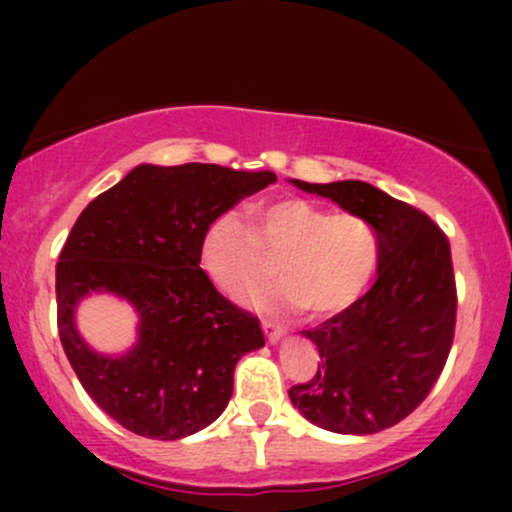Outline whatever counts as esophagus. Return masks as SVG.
Instances as JSON below:
<instances>
[{
  "mask_svg": "<svg viewBox=\"0 0 512 512\" xmlns=\"http://www.w3.org/2000/svg\"><path fill=\"white\" fill-rule=\"evenodd\" d=\"M261 328H263V333H265V338H268V342H272V345H275V342H279V338H282L284 335V328L282 326H277V324H272V321H261Z\"/></svg>",
  "mask_w": 512,
  "mask_h": 512,
  "instance_id": "esophagus-1",
  "label": "esophagus"
}]
</instances>
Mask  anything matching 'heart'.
<instances>
[{"label": "heart", "instance_id": "b5f03b06", "mask_svg": "<svg viewBox=\"0 0 512 512\" xmlns=\"http://www.w3.org/2000/svg\"><path fill=\"white\" fill-rule=\"evenodd\" d=\"M263 254L277 258L279 279L251 291V305L268 312L307 307L328 317L352 307L373 282L382 237L366 216L284 198L256 207L249 228L233 212L216 216L200 240V268L228 296L263 275Z\"/></svg>", "mask_w": 512, "mask_h": 512}]
</instances>
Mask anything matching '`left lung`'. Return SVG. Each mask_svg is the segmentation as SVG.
<instances>
[{
	"instance_id": "obj_1",
	"label": "left lung",
	"mask_w": 512,
	"mask_h": 512,
	"mask_svg": "<svg viewBox=\"0 0 512 512\" xmlns=\"http://www.w3.org/2000/svg\"><path fill=\"white\" fill-rule=\"evenodd\" d=\"M291 184L373 221L382 258L366 296L303 331L321 366L289 398L319 429L347 436L389 429L429 396L450 354L457 321L450 242L424 212L366 181Z\"/></svg>"
}]
</instances>
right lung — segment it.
Wrapping results in <instances>:
<instances>
[{
    "label": "right lung",
    "instance_id": "1",
    "mask_svg": "<svg viewBox=\"0 0 512 512\" xmlns=\"http://www.w3.org/2000/svg\"><path fill=\"white\" fill-rule=\"evenodd\" d=\"M275 172L221 165H137L76 219L55 265L58 331L88 396L125 429L179 440L226 410L233 373L265 345L254 314L221 296L200 268V240L216 216L275 184ZM90 292L138 312L125 355L95 353L73 314Z\"/></svg>",
    "mask_w": 512,
    "mask_h": 512
}]
</instances>
